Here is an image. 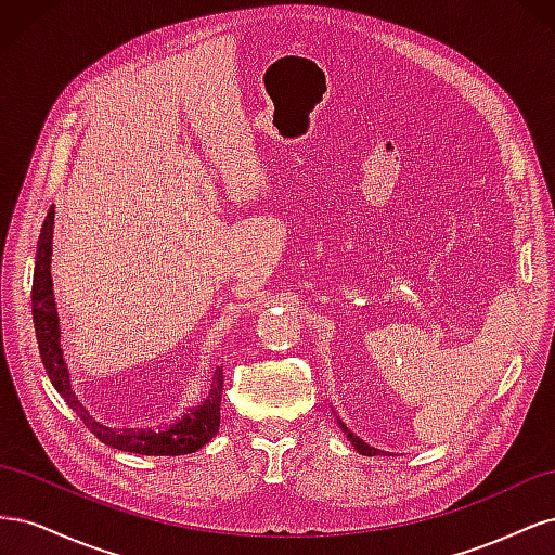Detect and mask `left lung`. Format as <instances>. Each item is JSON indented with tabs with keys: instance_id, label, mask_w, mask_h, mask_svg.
<instances>
[{
	"instance_id": "obj_1",
	"label": "left lung",
	"mask_w": 555,
	"mask_h": 555,
	"mask_svg": "<svg viewBox=\"0 0 555 555\" xmlns=\"http://www.w3.org/2000/svg\"><path fill=\"white\" fill-rule=\"evenodd\" d=\"M340 428L347 433V438H349V442H351V447H354L359 453H363V456H373V453H375V449H371V447H367L365 442H361L359 438H357V435L354 433H349L347 430V426L340 422Z\"/></svg>"
}]
</instances>
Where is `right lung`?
I'll return each instance as SVG.
<instances>
[{
	"instance_id": "1",
	"label": "right lung",
	"mask_w": 555,
	"mask_h": 555,
	"mask_svg": "<svg viewBox=\"0 0 555 555\" xmlns=\"http://www.w3.org/2000/svg\"><path fill=\"white\" fill-rule=\"evenodd\" d=\"M53 227H55V208H50L46 222L41 227L39 247H37V263H35V282H31V314H35V331L39 343V354L43 361L46 373L53 382L55 391L66 400L78 416L99 440L104 444L141 453V456H182V453H194L204 444H208L217 430H220V408H222V389H224V373L222 365L212 373L210 389L198 405L182 412L169 426L159 430H108L94 424L90 414L80 408L72 391L69 367H66L62 354V335H60V317L53 294V275H50V261H53Z\"/></svg>"
}]
</instances>
